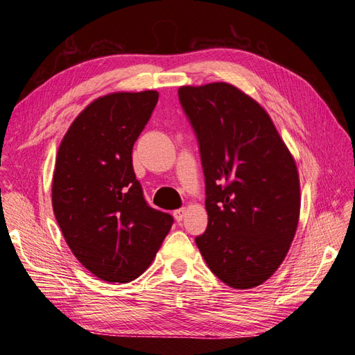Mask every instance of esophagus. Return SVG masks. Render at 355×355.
I'll use <instances>...</instances> for the list:
<instances>
[{"label":"esophagus","mask_w":355,"mask_h":355,"mask_svg":"<svg viewBox=\"0 0 355 355\" xmlns=\"http://www.w3.org/2000/svg\"><path fill=\"white\" fill-rule=\"evenodd\" d=\"M185 213H187V209H185V207H180V209H176V210L173 211V216H175V219H176L178 222H180L182 219H184Z\"/></svg>","instance_id":"obj_1"}]
</instances>
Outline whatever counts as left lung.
<instances>
[{"mask_svg":"<svg viewBox=\"0 0 355 355\" xmlns=\"http://www.w3.org/2000/svg\"><path fill=\"white\" fill-rule=\"evenodd\" d=\"M198 141L207 230L196 243L234 288L266 282L293 241L300 210L295 159L262 106L227 83L178 90Z\"/></svg>","mask_w":355,"mask_h":355,"instance_id":"1","label":"left lung"}]
</instances>
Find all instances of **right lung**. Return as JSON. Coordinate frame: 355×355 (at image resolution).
<instances>
[{"instance_id":"add662e5","label":"right lung","mask_w":355,"mask_h":355,"mask_svg":"<svg viewBox=\"0 0 355 355\" xmlns=\"http://www.w3.org/2000/svg\"><path fill=\"white\" fill-rule=\"evenodd\" d=\"M158 102L155 90L96 99L59 146L51 201L75 257L101 280L128 283L151 265L173 218L153 209L132 151Z\"/></svg>"}]
</instances>
